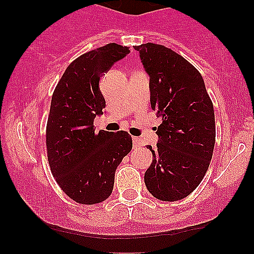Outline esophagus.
<instances>
[{"mask_svg": "<svg viewBox=\"0 0 254 254\" xmlns=\"http://www.w3.org/2000/svg\"><path fill=\"white\" fill-rule=\"evenodd\" d=\"M132 141H133V147L135 148L142 147V142L141 139H139V137H132Z\"/></svg>", "mask_w": 254, "mask_h": 254, "instance_id": "1", "label": "esophagus"}]
</instances>
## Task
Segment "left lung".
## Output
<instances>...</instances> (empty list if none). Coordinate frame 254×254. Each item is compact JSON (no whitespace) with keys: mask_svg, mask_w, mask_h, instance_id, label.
Returning a JSON list of instances; mask_svg holds the SVG:
<instances>
[{"mask_svg":"<svg viewBox=\"0 0 254 254\" xmlns=\"http://www.w3.org/2000/svg\"><path fill=\"white\" fill-rule=\"evenodd\" d=\"M149 76L150 105L162 119L153 162L144 174L148 191L176 202L196 190L215 145L214 106L202 75L185 58L159 44L135 46Z\"/></svg>","mask_w":254,"mask_h":254,"instance_id":"1","label":"left lung"}]
</instances>
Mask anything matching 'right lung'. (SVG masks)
<instances>
[{
	"label": "right lung",
	"instance_id": "right-lung-1",
	"mask_svg": "<svg viewBox=\"0 0 254 254\" xmlns=\"http://www.w3.org/2000/svg\"><path fill=\"white\" fill-rule=\"evenodd\" d=\"M111 43L82 55L65 69L51 99L46 148L58 185L80 204H97L110 197L115 173L132 148L127 131L95 132L93 123L106 106L99 80L129 54Z\"/></svg>",
	"mask_w": 254,
	"mask_h": 254
}]
</instances>
